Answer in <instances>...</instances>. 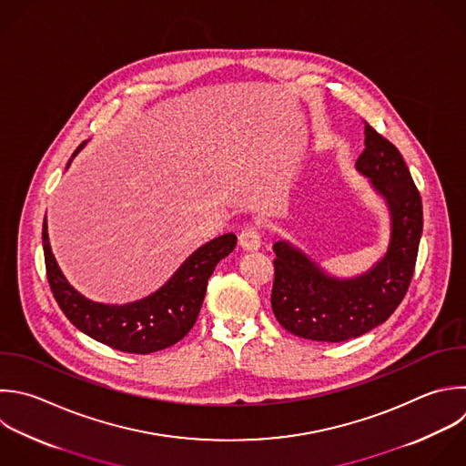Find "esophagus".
I'll use <instances>...</instances> for the list:
<instances>
[{"instance_id": "obj_1", "label": "esophagus", "mask_w": 466, "mask_h": 466, "mask_svg": "<svg viewBox=\"0 0 466 466\" xmlns=\"http://www.w3.org/2000/svg\"><path fill=\"white\" fill-rule=\"evenodd\" d=\"M238 246L244 251H257L260 248V235L257 233V229L251 226L244 228L242 233L238 235Z\"/></svg>"}]
</instances>
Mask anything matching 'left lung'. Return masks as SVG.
<instances>
[{"label":"left lung","instance_id":"8db88e82","mask_svg":"<svg viewBox=\"0 0 466 466\" xmlns=\"http://www.w3.org/2000/svg\"><path fill=\"white\" fill-rule=\"evenodd\" d=\"M364 146L355 171L368 178L386 208V249L366 271L339 277L293 242L277 237L271 308L293 335L322 342L359 337L382 324L410 286L422 233L420 195L397 147L368 124Z\"/></svg>","mask_w":466,"mask_h":466}]
</instances>
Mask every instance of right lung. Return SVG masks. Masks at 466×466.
<instances>
[{
	"label": "right lung",
	"mask_w": 466,
	"mask_h": 466,
	"mask_svg": "<svg viewBox=\"0 0 466 466\" xmlns=\"http://www.w3.org/2000/svg\"><path fill=\"white\" fill-rule=\"evenodd\" d=\"M42 238L47 279L66 317L91 339L127 353H153L184 339L198 317L215 266L237 246L233 233L220 235L195 249L157 291L126 304H106L87 299L66 279L51 249L47 217Z\"/></svg>",
	"instance_id": "right-lung-1"
}]
</instances>
